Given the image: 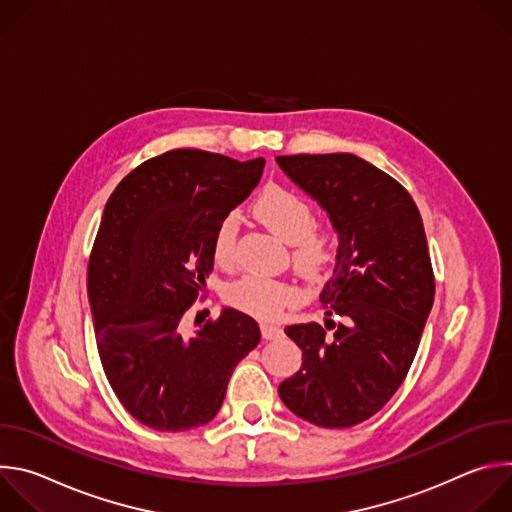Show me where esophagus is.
I'll list each match as a JSON object with an SVG mask.
<instances>
[{"mask_svg":"<svg viewBox=\"0 0 512 512\" xmlns=\"http://www.w3.org/2000/svg\"><path fill=\"white\" fill-rule=\"evenodd\" d=\"M281 328L279 326H275V324H261V336H263V340H273V338H279L281 336Z\"/></svg>","mask_w":512,"mask_h":512,"instance_id":"obj_1","label":"esophagus"}]
</instances>
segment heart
<instances>
[{
	"mask_svg": "<svg viewBox=\"0 0 512 512\" xmlns=\"http://www.w3.org/2000/svg\"><path fill=\"white\" fill-rule=\"evenodd\" d=\"M253 212L259 223H263L273 235L291 243V259L300 271L316 275L332 263L338 243L336 229L328 223L314 221V208L300 192L269 184L255 198ZM237 229V214H227L218 223L212 239V255L216 263L231 265L235 261ZM225 298L233 308L245 314L275 320L285 308L298 302L300 291L285 279L245 275L227 287Z\"/></svg>",
	"mask_w": 512,
	"mask_h": 512,
	"instance_id": "1",
	"label": "heart"
}]
</instances>
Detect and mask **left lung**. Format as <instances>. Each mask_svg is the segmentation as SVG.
I'll use <instances>...</instances> for the list:
<instances>
[{
    "mask_svg": "<svg viewBox=\"0 0 512 512\" xmlns=\"http://www.w3.org/2000/svg\"><path fill=\"white\" fill-rule=\"evenodd\" d=\"M279 168L328 212L338 233L320 302L326 322L287 326L302 369L279 385L298 417L352 427L405 381L435 296L421 214L389 174L352 154L277 156ZM330 315H340L336 325ZM332 329V333L327 330Z\"/></svg>",
    "mask_w": 512,
    "mask_h": 512,
    "instance_id": "1",
    "label": "left lung"
}]
</instances>
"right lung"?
Instances as JSON below:
<instances>
[{"label":"right lung","mask_w":512,"mask_h":512,"mask_svg":"<svg viewBox=\"0 0 512 512\" xmlns=\"http://www.w3.org/2000/svg\"><path fill=\"white\" fill-rule=\"evenodd\" d=\"M263 166L170 150L131 170L105 204L87 271L97 348L121 405L152 429L208 423L261 340L257 322L233 308L194 334L182 320L214 267L218 223L259 184Z\"/></svg>","instance_id":"right-lung-1"}]
</instances>
